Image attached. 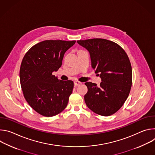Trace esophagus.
Instances as JSON below:
<instances>
[{"instance_id":"obj_1","label":"esophagus","mask_w":155,"mask_h":155,"mask_svg":"<svg viewBox=\"0 0 155 155\" xmlns=\"http://www.w3.org/2000/svg\"><path fill=\"white\" fill-rule=\"evenodd\" d=\"M81 84V83L80 82V81H74V85H75V86H79L80 84Z\"/></svg>"}]
</instances>
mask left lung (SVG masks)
Instances as JSON below:
<instances>
[{
  "label": "left lung",
  "instance_id": "left-lung-1",
  "mask_svg": "<svg viewBox=\"0 0 155 155\" xmlns=\"http://www.w3.org/2000/svg\"><path fill=\"white\" fill-rule=\"evenodd\" d=\"M89 52L91 67L100 75L99 86L86 82L84 99L94 113L107 117L115 112L127 99L132 86V68L124 50L116 43L103 38L78 40Z\"/></svg>",
  "mask_w": 155,
  "mask_h": 155
}]
</instances>
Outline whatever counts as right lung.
<instances>
[{
	"label": "right lung",
	"instance_id": "add662e5",
	"mask_svg": "<svg viewBox=\"0 0 155 155\" xmlns=\"http://www.w3.org/2000/svg\"><path fill=\"white\" fill-rule=\"evenodd\" d=\"M75 41L45 40L33 46L22 61L19 78L25 98L39 114L50 117L67 107L74 82L52 74L61 67L65 53Z\"/></svg>",
	"mask_w": 155,
	"mask_h": 155
}]
</instances>
